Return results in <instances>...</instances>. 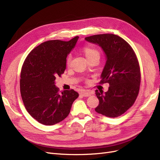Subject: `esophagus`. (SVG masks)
I'll return each mask as SVG.
<instances>
[{"mask_svg":"<svg viewBox=\"0 0 160 160\" xmlns=\"http://www.w3.org/2000/svg\"><path fill=\"white\" fill-rule=\"evenodd\" d=\"M80 94L83 96V97H89L91 96L92 94V92L89 91H86V90H83L82 91H81Z\"/></svg>","mask_w":160,"mask_h":160,"instance_id":"1","label":"esophagus"}]
</instances>
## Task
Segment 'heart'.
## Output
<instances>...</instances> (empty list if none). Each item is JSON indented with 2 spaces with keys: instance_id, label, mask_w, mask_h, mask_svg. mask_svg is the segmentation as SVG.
<instances>
[{
  "instance_id": "obj_1",
  "label": "heart",
  "mask_w": 160,
  "mask_h": 160,
  "mask_svg": "<svg viewBox=\"0 0 160 160\" xmlns=\"http://www.w3.org/2000/svg\"><path fill=\"white\" fill-rule=\"evenodd\" d=\"M83 52L84 53V55H85L86 58L88 60H90L92 58L94 57H99L100 54L99 51L97 50L95 48L92 47H85L83 49ZM71 56L69 55L67 58V61H66V63L67 65H69L71 63Z\"/></svg>"
}]
</instances>
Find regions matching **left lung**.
I'll return each instance as SVG.
<instances>
[{
    "label": "left lung",
    "mask_w": 160,
    "mask_h": 160,
    "mask_svg": "<svg viewBox=\"0 0 160 160\" xmlns=\"http://www.w3.org/2000/svg\"><path fill=\"white\" fill-rule=\"evenodd\" d=\"M99 45L106 62L101 75V83H108L107 92L95 91L99 103L96 112L108 118H118L129 109L136 99L140 85V69L135 52L128 43L113 34L86 37Z\"/></svg>",
    "instance_id": "obj_1"
}]
</instances>
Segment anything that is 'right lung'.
<instances>
[{
	"label": "right lung",
	"mask_w": 160,
	"mask_h": 160,
	"mask_svg": "<svg viewBox=\"0 0 160 160\" xmlns=\"http://www.w3.org/2000/svg\"><path fill=\"white\" fill-rule=\"evenodd\" d=\"M79 37L69 41L51 40L32 49L22 65L20 89L27 111L37 122L52 125L65 119L79 93L71 89L59 93L56 77L66 69L67 57Z\"/></svg>",
	"instance_id": "add662e5"
}]
</instances>
